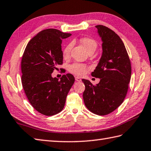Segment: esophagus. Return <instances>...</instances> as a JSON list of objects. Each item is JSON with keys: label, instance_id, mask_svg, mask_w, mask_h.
<instances>
[{"label": "esophagus", "instance_id": "1", "mask_svg": "<svg viewBox=\"0 0 151 151\" xmlns=\"http://www.w3.org/2000/svg\"><path fill=\"white\" fill-rule=\"evenodd\" d=\"M75 81H78V82H81V78H80L79 77H77V76H76V77H75Z\"/></svg>", "mask_w": 151, "mask_h": 151}]
</instances>
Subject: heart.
<instances>
[{
	"mask_svg": "<svg viewBox=\"0 0 151 151\" xmlns=\"http://www.w3.org/2000/svg\"><path fill=\"white\" fill-rule=\"evenodd\" d=\"M81 42L84 46L85 49L89 53H93L95 50L97 49L98 43L97 41L91 37H82L81 40ZM73 47L72 43H69L64 48L63 50V57L65 59L68 58L70 56V50ZM69 71L76 76H83L88 70V67L85 64L80 63H74L69 67Z\"/></svg>",
	"mask_w": 151,
	"mask_h": 151,
	"instance_id": "heart-1",
	"label": "heart"
}]
</instances>
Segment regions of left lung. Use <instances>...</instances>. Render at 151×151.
<instances>
[{
  "mask_svg": "<svg viewBox=\"0 0 151 151\" xmlns=\"http://www.w3.org/2000/svg\"><path fill=\"white\" fill-rule=\"evenodd\" d=\"M102 41V54L91 76L100 78L97 85L82 79L83 99L92 113L105 115L123 103L131 78L132 67L124 45L118 35L103 25H96Z\"/></svg>",
  "mask_w": 151,
  "mask_h": 151,
  "instance_id": "8db88e82",
  "label": "left lung"
}]
</instances>
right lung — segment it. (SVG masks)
I'll return each instance as SVG.
<instances>
[{
	"instance_id": "right-lung-1",
	"label": "right lung",
	"mask_w": 151,
	"mask_h": 151,
	"mask_svg": "<svg viewBox=\"0 0 151 151\" xmlns=\"http://www.w3.org/2000/svg\"><path fill=\"white\" fill-rule=\"evenodd\" d=\"M70 35L54 28L43 30L30 40L22 54V88L35 110L47 116L63 110L75 82V77L69 73L60 80L51 76L57 66L63 63L62 40Z\"/></svg>"
}]
</instances>
